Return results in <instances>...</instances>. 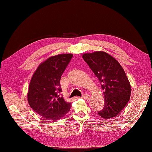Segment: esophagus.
Returning <instances> with one entry per match:
<instances>
[{
  "mask_svg": "<svg viewBox=\"0 0 152 152\" xmlns=\"http://www.w3.org/2000/svg\"><path fill=\"white\" fill-rule=\"evenodd\" d=\"M82 98H83V99H86V100H90V99H91V96H90L88 94H83L82 95Z\"/></svg>",
  "mask_w": 152,
  "mask_h": 152,
  "instance_id": "obj_1",
  "label": "esophagus"
}]
</instances>
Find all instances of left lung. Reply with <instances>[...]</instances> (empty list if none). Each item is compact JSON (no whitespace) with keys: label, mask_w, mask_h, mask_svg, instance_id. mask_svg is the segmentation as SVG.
<instances>
[{"label":"left lung","mask_w":152,"mask_h":152,"mask_svg":"<svg viewBox=\"0 0 152 152\" xmlns=\"http://www.w3.org/2000/svg\"><path fill=\"white\" fill-rule=\"evenodd\" d=\"M82 57L104 90V106L98 114L108 119L115 117L127 104L131 96V85L124 69L104 51L84 53Z\"/></svg>","instance_id":"obj_1"}]
</instances>
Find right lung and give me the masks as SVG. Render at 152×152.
Returning a JSON list of instances; mask_svg holds the SVG:
<instances>
[{
  "mask_svg": "<svg viewBox=\"0 0 152 152\" xmlns=\"http://www.w3.org/2000/svg\"><path fill=\"white\" fill-rule=\"evenodd\" d=\"M72 54H59L40 64L33 74L28 87L27 100L37 114L48 120L57 121L70 111V103L61 96V77Z\"/></svg>",
  "mask_w": 152,
  "mask_h": 152,
  "instance_id": "add662e5",
  "label": "right lung"
}]
</instances>
